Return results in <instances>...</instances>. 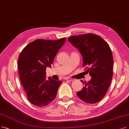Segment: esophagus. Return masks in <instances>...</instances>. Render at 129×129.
<instances>
[{"label": "esophagus", "mask_w": 129, "mask_h": 129, "mask_svg": "<svg viewBox=\"0 0 129 129\" xmlns=\"http://www.w3.org/2000/svg\"><path fill=\"white\" fill-rule=\"evenodd\" d=\"M66 80L69 81H74L75 79H72V78H67Z\"/></svg>", "instance_id": "34e87169"}]
</instances>
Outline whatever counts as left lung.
<instances>
[{
  "label": "left lung",
  "mask_w": 129,
  "mask_h": 129,
  "mask_svg": "<svg viewBox=\"0 0 129 129\" xmlns=\"http://www.w3.org/2000/svg\"><path fill=\"white\" fill-rule=\"evenodd\" d=\"M68 41L79 50L82 56L83 67L91 77L88 82L77 92L80 99L93 104L104 97L113 76V58L109 44L100 36L92 33L72 36Z\"/></svg>",
  "instance_id": "left-lung-1"
}]
</instances>
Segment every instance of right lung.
<instances>
[{
    "instance_id": "add662e5",
    "label": "right lung",
    "mask_w": 129,
    "mask_h": 129,
    "mask_svg": "<svg viewBox=\"0 0 129 129\" xmlns=\"http://www.w3.org/2000/svg\"><path fill=\"white\" fill-rule=\"evenodd\" d=\"M66 41V38L54 41L36 40L19 54L18 68L20 81L28 101L35 106H47L56 97L62 81L50 77L47 79L46 68L51 67Z\"/></svg>"
}]
</instances>
